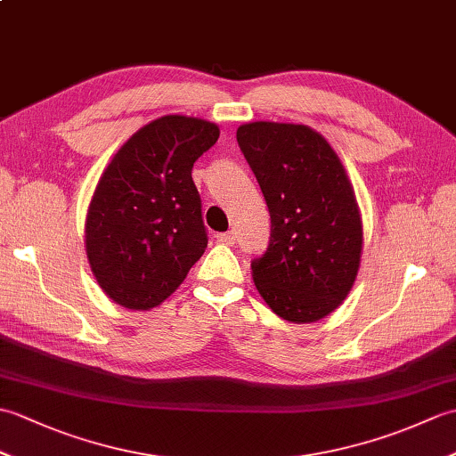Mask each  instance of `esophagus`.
<instances>
[{"label": "esophagus", "mask_w": 456, "mask_h": 456, "mask_svg": "<svg viewBox=\"0 0 456 456\" xmlns=\"http://www.w3.org/2000/svg\"><path fill=\"white\" fill-rule=\"evenodd\" d=\"M235 239H237V235L233 233V231H227V233H219L217 235V240H219V243H223V245H235Z\"/></svg>", "instance_id": "esophagus-1"}]
</instances>
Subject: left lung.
<instances>
[{"instance_id": "8db88e82", "label": "left lung", "mask_w": 456, "mask_h": 456, "mask_svg": "<svg viewBox=\"0 0 456 456\" xmlns=\"http://www.w3.org/2000/svg\"><path fill=\"white\" fill-rule=\"evenodd\" d=\"M270 211V243L253 260L266 305L292 323H314L345 302L362 256L354 188L329 141L307 125L253 121L237 129Z\"/></svg>"}]
</instances>
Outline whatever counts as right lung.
Segmentation results:
<instances>
[{"instance_id":"1","label":"right lung","mask_w":456,"mask_h":456,"mask_svg":"<svg viewBox=\"0 0 456 456\" xmlns=\"http://www.w3.org/2000/svg\"><path fill=\"white\" fill-rule=\"evenodd\" d=\"M219 139L216 123L164 115L121 144L86 216V255L103 294L137 312L178 289L208 247L191 168Z\"/></svg>"}]
</instances>
